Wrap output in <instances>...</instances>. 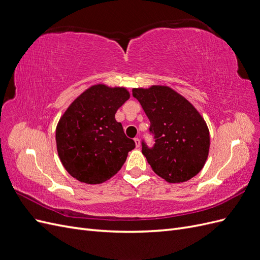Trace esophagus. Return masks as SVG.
<instances>
[{
    "label": "esophagus",
    "instance_id": "34e87169",
    "mask_svg": "<svg viewBox=\"0 0 260 260\" xmlns=\"http://www.w3.org/2000/svg\"><path fill=\"white\" fill-rule=\"evenodd\" d=\"M135 143H136V146H137V147H140L141 142H140V139H139V138H135Z\"/></svg>",
    "mask_w": 260,
    "mask_h": 260
}]
</instances>
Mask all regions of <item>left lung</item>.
I'll use <instances>...</instances> for the list:
<instances>
[{
    "label": "left lung",
    "mask_w": 260,
    "mask_h": 260,
    "mask_svg": "<svg viewBox=\"0 0 260 260\" xmlns=\"http://www.w3.org/2000/svg\"><path fill=\"white\" fill-rule=\"evenodd\" d=\"M151 122L155 144L142 141V153L156 175L170 183L190 180L202 170L209 152V130L195 107L169 86L133 89Z\"/></svg>",
    "instance_id": "obj_1"
}]
</instances>
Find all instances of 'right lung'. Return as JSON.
<instances>
[{
  "label": "right lung",
  "instance_id": "add662e5",
  "mask_svg": "<svg viewBox=\"0 0 260 260\" xmlns=\"http://www.w3.org/2000/svg\"><path fill=\"white\" fill-rule=\"evenodd\" d=\"M129 98L124 88L96 84L70 104L56 128L57 153L70 176L99 184L121 169L136 143L125 137L115 114Z\"/></svg>",
  "mask_w": 260,
  "mask_h": 260
}]
</instances>
